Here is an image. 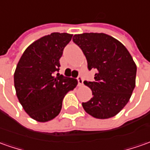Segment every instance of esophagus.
Wrapping results in <instances>:
<instances>
[{
  "label": "esophagus",
  "instance_id": "1",
  "mask_svg": "<svg viewBox=\"0 0 150 150\" xmlns=\"http://www.w3.org/2000/svg\"><path fill=\"white\" fill-rule=\"evenodd\" d=\"M77 80H78V85H79V86L83 85V78H82L81 76H78V77H77Z\"/></svg>",
  "mask_w": 150,
  "mask_h": 150
}]
</instances>
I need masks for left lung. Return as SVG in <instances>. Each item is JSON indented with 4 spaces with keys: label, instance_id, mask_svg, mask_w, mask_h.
Returning a JSON list of instances; mask_svg holds the SVG:
<instances>
[{
    "label": "left lung",
    "instance_id": "1",
    "mask_svg": "<svg viewBox=\"0 0 150 150\" xmlns=\"http://www.w3.org/2000/svg\"><path fill=\"white\" fill-rule=\"evenodd\" d=\"M73 42L84 54L88 70L97 71L93 82H83L93 94L90 100L82 103L83 109L98 119L116 116L135 87L136 65L131 54L122 42L103 33L75 34Z\"/></svg>",
    "mask_w": 150,
    "mask_h": 150
}]
</instances>
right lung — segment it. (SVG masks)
<instances>
[{
  "label": "right lung",
  "mask_w": 150,
  "mask_h": 150,
  "mask_svg": "<svg viewBox=\"0 0 150 150\" xmlns=\"http://www.w3.org/2000/svg\"><path fill=\"white\" fill-rule=\"evenodd\" d=\"M72 34L52 33L33 42L19 59L14 74L16 95L24 111L37 122L52 120L77 80L57 73L60 58Z\"/></svg>",
  "instance_id": "right-lung-1"
}]
</instances>
